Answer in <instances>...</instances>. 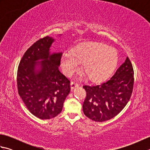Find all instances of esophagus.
Here are the masks:
<instances>
[{
  "instance_id": "obj_1",
  "label": "esophagus",
  "mask_w": 150,
  "mask_h": 150,
  "mask_svg": "<svg viewBox=\"0 0 150 150\" xmlns=\"http://www.w3.org/2000/svg\"><path fill=\"white\" fill-rule=\"evenodd\" d=\"M70 85H71V89H74L75 88L78 87L79 86V83L77 82H71V84H70Z\"/></svg>"
}]
</instances>
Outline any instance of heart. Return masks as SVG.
Segmentation results:
<instances>
[{"mask_svg": "<svg viewBox=\"0 0 150 150\" xmlns=\"http://www.w3.org/2000/svg\"><path fill=\"white\" fill-rule=\"evenodd\" d=\"M118 55L113 47L97 42H88L78 46L73 51L63 53L61 65L63 71L71 75L79 69L91 81H102L115 69Z\"/></svg>", "mask_w": 150, "mask_h": 150, "instance_id": "obj_1", "label": "heart"}]
</instances>
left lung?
<instances>
[{
    "label": "left lung",
    "instance_id": "obj_1",
    "mask_svg": "<svg viewBox=\"0 0 150 150\" xmlns=\"http://www.w3.org/2000/svg\"><path fill=\"white\" fill-rule=\"evenodd\" d=\"M134 71L127 58L110 80L100 85H84L86 97L83 112L90 119L103 122L117 115L128 103L133 91Z\"/></svg>",
    "mask_w": 150,
    "mask_h": 150
}]
</instances>
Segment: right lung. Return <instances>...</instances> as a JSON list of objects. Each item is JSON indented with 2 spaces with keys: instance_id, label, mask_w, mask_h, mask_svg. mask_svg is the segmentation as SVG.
Listing matches in <instances>:
<instances>
[{
  "instance_id": "right-lung-1",
  "label": "right lung",
  "mask_w": 150,
  "mask_h": 150,
  "mask_svg": "<svg viewBox=\"0 0 150 150\" xmlns=\"http://www.w3.org/2000/svg\"><path fill=\"white\" fill-rule=\"evenodd\" d=\"M53 42L48 36L36 41L24 54L17 71L19 95L33 115L44 120L61 112L70 91L69 80L59 69L62 53L50 52Z\"/></svg>"
}]
</instances>
